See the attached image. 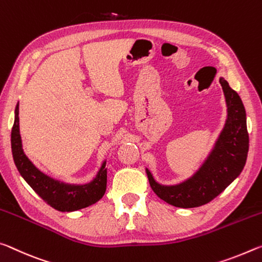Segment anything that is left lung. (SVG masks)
I'll list each match as a JSON object with an SVG mask.
<instances>
[{"label":"left lung","mask_w":262,"mask_h":262,"mask_svg":"<svg viewBox=\"0 0 262 262\" xmlns=\"http://www.w3.org/2000/svg\"><path fill=\"white\" fill-rule=\"evenodd\" d=\"M226 103V121L207 158L195 173L177 184H161L146 167L153 191L166 203L178 208L207 204L237 179L246 164L248 134L246 111L240 96L220 78Z\"/></svg>","instance_id":"8db88e82"}]
</instances>
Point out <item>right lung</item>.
I'll use <instances>...</instances> for the list:
<instances>
[{
  "label": "right lung",
  "instance_id": "1",
  "mask_svg": "<svg viewBox=\"0 0 262 262\" xmlns=\"http://www.w3.org/2000/svg\"><path fill=\"white\" fill-rule=\"evenodd\" d=\"M19 104L15 109V121L11 130V151L14 162L22 177L32 189L51 207L62 212L76 211L95 204L106 189V160L91 182L84 184L66 183L53 179L38 169L23 151L19 132Z\"/></svg>",
  "mask_w": 262,
  "mask_h": 262
}]
</instances>
